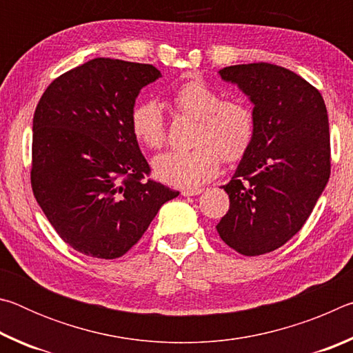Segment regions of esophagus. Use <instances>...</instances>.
<instances>
[{"instance_id": "34e87169", "label": "esophagus", "mask_w": 353, "mask_h": 353, "mask_svg": "<svg viewBox=\"0 0 353 353\" xmlns=\"http://www.w3.org/2000/svg\"><path fill=\"white\" fill-rule=\"evenodd\" d=\"M202 188H185L182 190V196H198L202 193Z\"/></svg>"}]
</instances>
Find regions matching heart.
I'll return each mask as SVG.
<instances>
[{"mask_svg": "<svg viewBox=\"0 0 353 353\" xmlns=\"http://www.w3.org/2000/svg\"><path fill=\"white\" fill-rule=\"evenodd\" d=\"M172 104L183 115L198 119L191 151H171L154 159L159 181L191 188L218 174L221 157L238 162L248 152L255 134L254 112L238 98L221 101V93L199 79L183 82L172 94ZM130 129L143 146L159 149L165 145L166 129L162 107L155 101L137 104L130 115Z\"/></svg>", "mask_w": 353, "mask_h": 353, "instance_id": "1", "label": "heart"}]
</instances>
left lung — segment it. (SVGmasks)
<instances>
[{"mask_svg": "<svg viewBox=\"0 0 353 353\" xmlns=\"http://www.w3.org/2000/svg\"><path fill=\"white\" fill-rule=\"evenodd\" d=\"M218 74L252 103L255 134L221 187L230 207L216 230L236 252L261 255L302 229L330 177L325 103L305 79L277 65H232Z\"/></svg>", "mask_w": 353, "mask_h": 353, "instance_id": "obj_1", "label": "left lung"}]
</instances>
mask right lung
<instances>
[{
  "label": "right lung",
  "instance_id": "obj_1",
  "mask_svg": "<svg viewBox=\"0 0 353 353\" xmlns=\"http://www.w3.org/2000/svg\"><path fill=\"white\" fill-rule=\"evenodd\" d=\"M148 63L93 59L50 83L32 119L31 183L59 236L77 252L118 259L179 191L141 179L149 165L130 129Z\"/></svg>",
  "mask_w": 353,
  "mask_h": 353
}]
</instances>
